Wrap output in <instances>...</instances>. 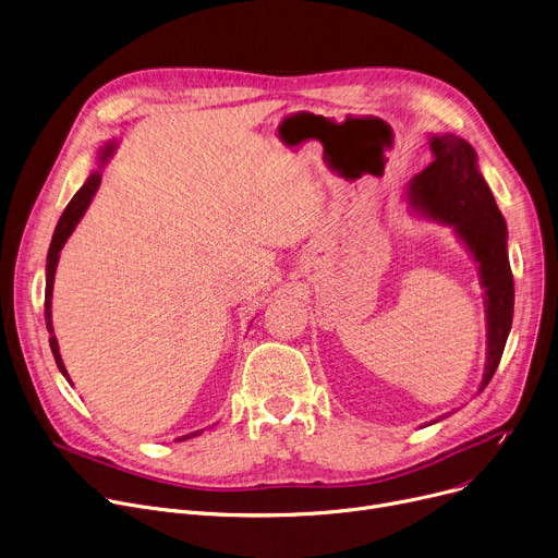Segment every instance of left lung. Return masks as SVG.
I'll return each instance as SVG.
<instances>
[{
    "label": "left lung",
    "instance_id": "obj_1",
    "mask_svg": "<svg viewBox=\"0 0 558 558\" xmlns=\"http://www.w3.org/2000/svg\"><path fill=\"white\" fill-rule=\"evenodd\" d=\"M430 150L435 157L410 180L408 201L421 216L452 227L477 264L486 306V365L477 389L482 391L500 365L513 319L507 222L477 169V153L466 140L450 133L433 135Z\"/></svg>",
    "mask_w": 558,
    "mask_h": 558
}]
</instances>
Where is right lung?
Segmentation results:
<instances>
[{"instance_id": "add662e5", "label": "right lung", "mask_w": 558, "mask_h": 558, "mask_svg": "<svg viewBox=\"0 0 558 558\" xmlns=\"http://www.w3.org/2000/svg\"><path fill=\"white\" fill-rule=\"evenodd\" d=\"M117 144L114 142H108L104 144L101 148H98V171H94L87 182L76 191L74 198L70 201L68 209L62 211L58 225H56V232H53V239H51V245H49V254H47V286H45V322H47V331H49V347H51V353L56 357V365L60 369V374L70 380V374L68 369H64V363L60 357V349H58V340L53 336V324H51V294H53V277H56V268H58V258H60V250L62 245L68 243V239L72 236V232L76 229V225L81 222V218L85 216L94 193L98 191V184H101V169L104 163L112 157ZM72 383V380H70ZM203 430H195V433H189L184 437H180L178 441H184V439H191V437H198Z\"/></svg>"}]
</instances>
